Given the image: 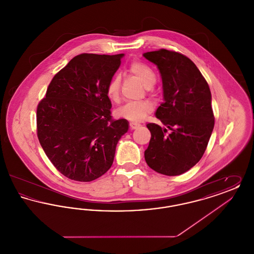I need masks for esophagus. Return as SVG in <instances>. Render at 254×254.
Wrapping results in <instances>:
<instances>
[{"mask_svg": "<svg viewBox=\"0 0 254 254\" xmlns=\"http://www.w3.org/2000/svg\"><path fill=\"white\" fill-rule=\"evenodd\" d=\"M141 125L140 124H137V123H129V127H130V129H136V128H138L139 127H140Z\"/></svg>", "mask_w": 254, "mask_h": 254, "instance_id": "esophagus-1", "label": "esophagus"}]
</instances>
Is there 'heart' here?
<instances>
[{
  "mask_svg": "<svg viewBox=\"0 0 254 254\" xmlns=\"http://www.w3.org/2000/svg\"><path fill=\"white\" fill-rule=\"evenodd\" d=\"M128 72L139 79L145 85L147 91H151V86L156 82V75L154 71L145 63L140 61H134L128 65ZM121 89V77L120 75H114L110 78L106 86L107 96L111 102L117 103L120 99ZM153 105L147 100L137 102H128L117 109V115L126 120L139 123L143 121L145 117L152 111Z\"/></svg>",
  "mask_w": 254,
  "mask_h": 254,
  "instance_id": "heart-1",
  "label": "heart"
}]
</instances>
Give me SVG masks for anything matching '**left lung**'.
I'll return each instance as SVG.
<instances>
[{
  "instance_id": "obj_1",
  "label": "left lung",
  "mask_w": 254,
  "mask_h": 254,
  "mask_svg": "<svg viewBox=\"0 0 254 254\" xmlns=\"http://www.w3.org/2000/svg\"><path fill=\"white\" fill-rule=\"evenodd\" d=\"M157 65L163 81L164 102L156 117L167 128L146 125L151 133L145 151L147 166L158 173L176 176L194 167L205 153L214 127L211 93L192 61L168 49L144 53Z\"/></svg>"
}]
</instances>
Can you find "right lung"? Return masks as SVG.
Listing matches in <instances>:
<instances>
[{"label":"right lung","instance_id":"right-lung-1","mask_svg":"<svg viewBox=\"0 0 254 254\" xmlns=\"http://www.w3.org/2000/svg\"><path fill=\"white\" fill-rule=\"evenodd\" d=\"M124 54L75 56L51 80L37 107V136L56 169L74 181L90 182L111 167L126 119L111 116L106 86Z\"/></svg>","mask_w":254,"mask_h":254}]
</instances>
